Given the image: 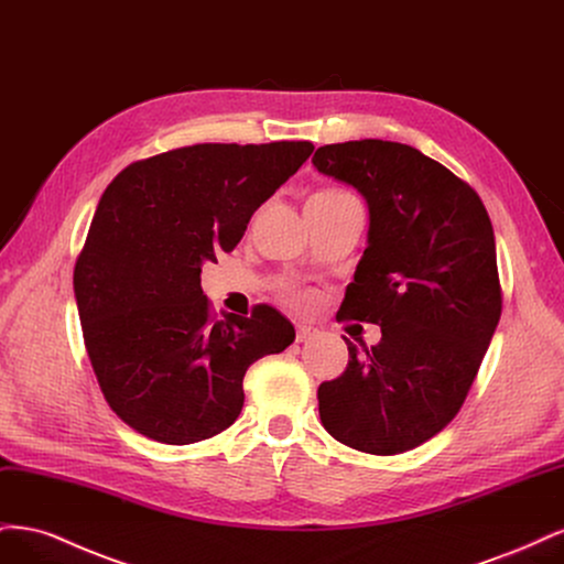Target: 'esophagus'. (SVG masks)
I'll return each instance as SVG.
<instances>
[{"mask_svg":"<svg viewBox=\"0 0 564 564\" xmlns=\"http://www.w3.org/2000/svg\"><path fill=\"white\" fill-rule=\"evenodd\" d=\"M315 336H319V329L311 327V324H299V327H296V340H299V344H305V340H311Z\"/></svg>","mask_w":564,"mask_h":564,"instance_id":"1","label":"esophagus"}]
</instances>
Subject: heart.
Returning a JSON list of instances; mask_svg holds the SVG:
<instances>
[{
  "mask_svg": "<svg viewBox=\"0 0 564 564\" xmlns=\"http://www.w3.org/2000/svg\"><path fill=\"white\" fill-rule=\"evenodd\" d=\"M294 301H296V303H305V301H308V299H305V296H301V294H299V296H294Z\"/></svg>",
  "mask_w": 564,
  "mask_h": 564,
  "instance_id": "heart-1",
  "label": "heart"
}]
</instances>
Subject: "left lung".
<instances>
[{"instance_id": "left-lung-1", "label": "left lung", "mask_w": 564, "mask_h": 564, "mask_svg": "<svg viewBox=\"0 0 564 564\" xmlns=\"http://www.w3.org/2000/svg\"><path fill=\"white\" fill-rule=\"evenodd\" d=\"M313 164L369 207L367 249L336 317L381 327L371 348L346 338V371L317 388L319 419L357 452L402 454L458 414L499 324L491 220L468 183L412 145H322Z\"/></svg>"}]
</instances>
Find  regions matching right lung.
I'll return each instance as SVG.
<instances>
[{
	"instance_id": "1",
	"label": "right lung",
	"mask_w": 564,
	"mask_h": 564,
	"mask_svg": "<svg viewBox=\"0 0 564 564\" xmlns=\"http://www.w3.org/2000/svg\"><path fill=\"white\" fill-rule=\"evenodd\" d=\"M313 150L199 143L133 162L106 187L73 282L98 386L135 433L164 445L218 435L242 412L249 365L294 344L270 305L218 319L199 272Z\"/></svg>"
}]
</instances>
